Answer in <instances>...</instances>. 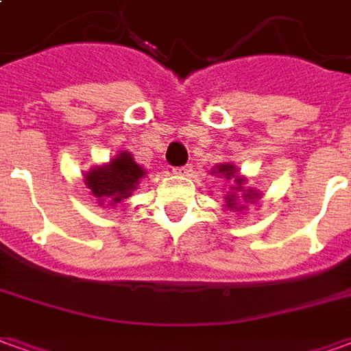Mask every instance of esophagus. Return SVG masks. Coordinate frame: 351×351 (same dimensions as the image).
I'll use <instances>...</instances> for the list:
<instances>
[{
	"mask_svg": "<svg viewBox=\"0 0 351 351\" xmlns=\"http://www.w3.org/2000/svg\"><path fill=\"white\" fill-rule=\"evenodd\" d=\"M191 169H193V165H191V163H188V165H184V167L173 169V173H175V175H180V176H188L191 173Z\"/></svg>",
	"mask_w": 351,
	"mask_h": 351,
	"instance_id": "1",
	"label": "esophagus"
}]
</instances>
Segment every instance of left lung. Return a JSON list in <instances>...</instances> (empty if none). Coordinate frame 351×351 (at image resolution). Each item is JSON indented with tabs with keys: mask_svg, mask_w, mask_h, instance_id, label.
<instances>
[{
	"mask_svg": "<svg viewBox=\"0 0 351 351\" xmlns=\"http://www.w3.org/2000/svg\"><path fill=\"white\" fill-rule=\"evenodd\" d=\"M214 173H220V175H223L226 178H231V176H235L237 173V169L235 165H231V163H226V165H218V171H214ZM235 182L239 184V188L241 190L239 191H243V178L241 176H235ZM258 197V193H254V190H248V191H244V195H243V201H248V203H252L254 199ZM228 201H226V205H228V208H243V206H239L237 205V197L235 195H228Z\"/></svg>",
	"mask_w": 351,
	"mask_h": 351,
	"instance_id": "obj_1",
	"label": "left lung"
}]
</instances>
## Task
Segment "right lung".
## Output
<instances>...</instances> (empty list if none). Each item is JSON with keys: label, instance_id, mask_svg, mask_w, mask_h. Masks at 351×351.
I'll return each instance as SVG.
<instances>
[{"label": "right lung", "instance_id": "1", "mask_svg": "<svg viewBox=\"0 0 351 351\" xmlns=\"http://www.w3.org/2000/svg\"><path fill=\"white\" fill-rule=\"evenodd\" d=\"M143 175H145V169L138 167L133 156L130 152H122L108 165L92 169L84 182L95 197L101 201L108 199L110 205H116L122 199L130 197V193L135 190L138 178H143Z\"/></svg>", "mask_w": 351, "mask_h": 351}]
</instances>
